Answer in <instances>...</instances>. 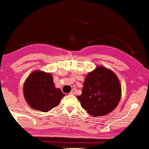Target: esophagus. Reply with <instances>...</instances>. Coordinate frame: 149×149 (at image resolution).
Wrapping results in <instances>:
<instances>
[{
    "label": "esophagus",
    "mask_w": 149,
    "mask_h": 149,
    "mask_svg": "<svg viewBox=\"0 0 149 149\" xmlns=\"http://www.w3.org/2000/svg\"><path fill=\"white\" fill-rule=\"evenodd\" d=\"M70 94H72V95H74L75 93H76V89H75V88H74V89H72L71 91V92L70 93Z\"/></svg>",
    "instance_id": "34e87169"
}]
</instances>
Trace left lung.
<instances>
[{"instance_id":"1","label":"left lung","mask_w":149,"mask_h":149,"mask_svg":"<svg viewBox=\"0 0 149 149\" xmlns=\"http://www.w3.org/2000/svg\"><path fill=\"white\" fill-rule=\"evenodd\" d=\"M121 96V84L115 73L98 65L86 75L82 93L77 98L88 114L98 117L109 114L115 109Z\"/></svg>"}]
</instances>
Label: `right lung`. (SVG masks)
Here are the masks:
<instances>
[{
	"mask_svg": "<svg viewBox=\"0 0 149 149\" xmlns=\"http://www.w3.org/2000/svg\"><path fill=\"white\" fill-rule=\"evenodd\" d=\"M24 97L28 105L44 113L58 106L65 94L56 88L50 73L35 70L27 77L23 86Z\"/></svg>",
	"mask_w": 149,
	"mask_h": 149,
	"instance_id": "right-lung-1",
	"label": "right lung"
}]
</instances>
